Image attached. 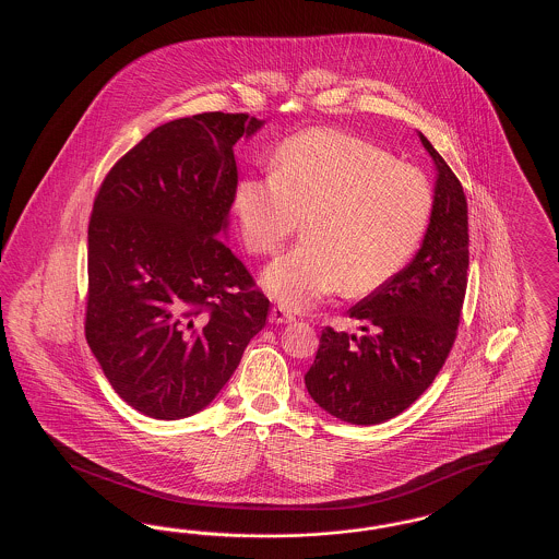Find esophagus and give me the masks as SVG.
Listing matches in <instances>:
<instances>
[{
  "mask_svg": "<svg viewBox=\"0 0 559 559\" xmlns=\"http://www.w3.org/2000/svg\"><path fill=\"white\" fill-rule=\"evenodd\" d=\"M293 320H295V317L283 306H274L270 310V322H274V324H285V322H293Z\"/></svg>",
  "mask_w": 559,
  "mask_h": 559,
  "instance_id": "obj_1",
  "label": "esophagus"
}]
</instances>
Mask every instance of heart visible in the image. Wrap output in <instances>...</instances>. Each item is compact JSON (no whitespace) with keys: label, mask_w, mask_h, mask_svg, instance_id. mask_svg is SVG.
<instances>
[{"label":"heart","mask_w":559,"mask_h":559,"mask_svg":"<svg viewBox=\"0 0 559 559\" xmlns=\"http://www.w3.org/2000/svg\"><path fill=\"white\" fill-rule=\"evenodd\" d=\"M274 174L245 176L235 192L245 247L272 255L306 217V239L264 272L287 308L342 292L365 295L390 283L426 235L433 190L426 174L371 142L310 130L289 138Z\"/></svg>","instance_id":"b5f03b06"}]
</instances>
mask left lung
<instances>
[{"mask_svg":"<svg viewBox=\"0 0 559 559\" xmlns=\"http://www.w3.org/2000/svg\"><path fill=\"white\" fill-rule=\"evenodd\" d=\"M436 163L433 210L421 249L399 274L349 308L362 335L324 326L310 396L352 426L383 424L406 411L444 367L461 322L469 267L467 199L447 160L419 133Z\"/></svg>","mask_w":559,"mask_h":559,"instance_id":"1","label":"left lung"}]
</instances>
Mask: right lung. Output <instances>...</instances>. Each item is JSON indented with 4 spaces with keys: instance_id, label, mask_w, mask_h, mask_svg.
Returning a JSON list of instances; mask_svg holds the SVG:
<instances>
[{
    "instance_id": "1",
    "label": "right lung",
    "mask_w": 559,
    "mask_h": 559,
    "mask_svg": "<svg viewBox=\"0 0 559 559\" xmlns=\"http://www.w3.org/2000/svg\"><path fill=\"white\" fill-rule=\"evenodd\" d=\"M260 128L219 110L169 121L110 167L94 199L85 340L146 417L205 408L266 324V295L222 240L239 182L233 146Z\"/></svg>"
}]
</instances>
